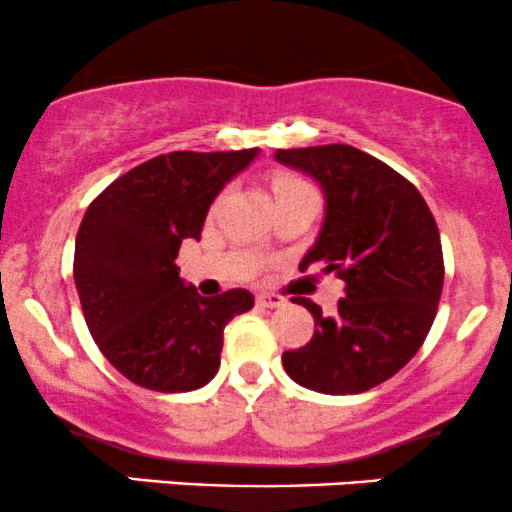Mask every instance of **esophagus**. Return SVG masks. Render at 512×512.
Masks as SVG:
<instances>
[{
  "label": "esophagus",
  "mask_w": 512,
  "mask_h": 512,
  "mask_svg": "<svg viewBox=\"0 0 512 512\" xmlns=\"http://www.w3.org/2000/svg\"><path fill=\"white\" fill-rule=\"evenodd\" d=\"M284 296H279V294H260L257 296V306H262V308H279V306H284Z\"/></svg>",
  "instance_id": "34e87169"
}]
</instances>
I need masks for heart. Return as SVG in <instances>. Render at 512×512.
Segmentation results:
<instances>
[{"instance_id":"1","label":"heart","mask_w":512,"mask_h":512,"mask_svg":"<svg viewBox=\"0 0 512 512\" xmlns=\"http://www.w3.org/2000/svg\"><path fill=\"white\" fill-rule=\"evenodd\" d=\"M306 189H313V187L306 182V179L296 177V174H279V177L274 179V192H277V196L306 192Z\"/></svg>"}]
</instances>
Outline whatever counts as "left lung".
<instances>
[{"label":"left lung","mask_w":512,"mask_h":512,"mask_svg":"<svg viewBox=\"0 0 512 512\" xmlns=\"http://www.w3.org/2000/svg\"><path fill=\"white\" fill-rule=\"evenodd\" d=\"M274 160L311 174L325 218L299 269L325 265L345 282L338 311L313 316L308 345L282 355L296 384L330 396L362 393L406 367L428 338L445 282L440 230L418 189L352 145L277 150Z\"/></svg>","instance_id":"8db88e82"}]
</instances>
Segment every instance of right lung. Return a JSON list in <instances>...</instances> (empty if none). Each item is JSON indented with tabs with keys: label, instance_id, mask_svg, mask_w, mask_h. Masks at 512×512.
Returning <instances> with one entry per match:
<instances>
[{
	"label": "right lung",
	"instance_id": "right-lung-1",
	"mask_svg": "<svg viewBox=\"0 0 512 512\" xmlns=\"http://www.w3.org/2000/svg\"><path fill=\"white\" fill-rule=\"evenodd\" d=\"M257 157L157 155L111 182L89 204L75 240V286L101 355L143 389L182 393L221 367L223 328L255 306L245 289L206 299L179 277L184 238H201L218 192Z\"/></svg>",
	"mask_w": 512,
	"mask_h": 512
}]
</instances>
